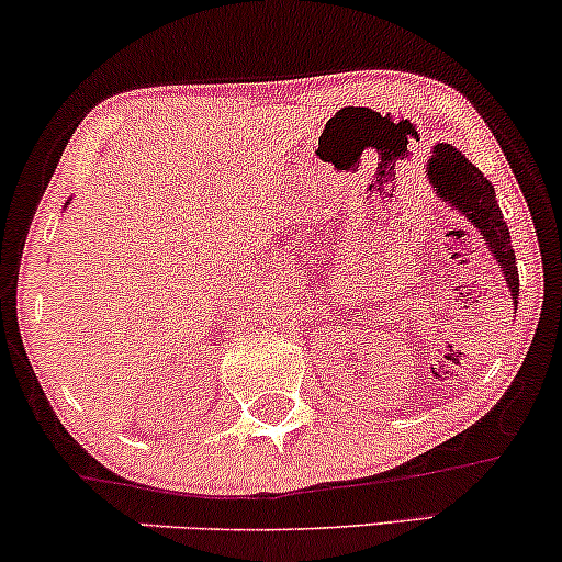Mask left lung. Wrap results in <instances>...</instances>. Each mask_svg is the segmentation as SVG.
<instances>
[{
  "instance_id": "8db88e82",
  "label": "left lung",
  "mask_w": 562,
  "mask_h": 562,
  "mask_svg": "<svg viewBox=\"0 0 562 562\" xmlns=\"http://www.w3.org/2000/svg\"><path fill=\"white\" fill-rule=\"evenodd\" d=\"M427 177L429 184L438 190L440 200H446L450 207H456L463 218L472 221L480 228L484 245L493 252L497 266L503 268L505 283H508L510 296H514L518 307L516 255L514 245H510V232L505 226L503 211L495 200V187L450 143L435 145L432 158L427 161Z\"/></svg>"
}]
</instances>
